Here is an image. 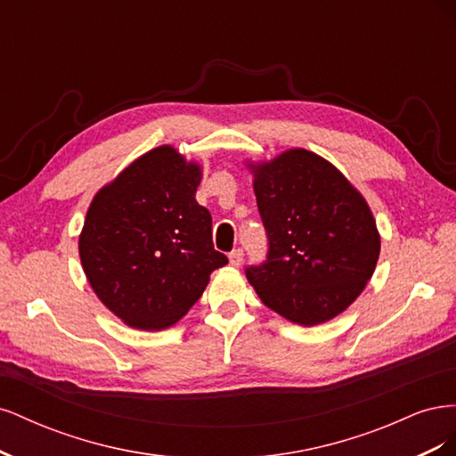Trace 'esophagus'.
I'll use <instances>...</instances> for the list:
<instances>
[{
    "label": "esophagus",
    "mask_w": 456,
    "mask_h": 456,
    "mask_svg": "<svg viewBox=\"0 0 456 456\" xmlns=\"http://www.w3.org/2000/svg\"><path fill=\"white\" fill-rule=\"evenodd\" d=\"M228 258H230V265H232V266L240 268V266L243 265V251H241V249H233V251L228 255Z\"/></svg>",
    "instance_id": "1"
}]
</instances>
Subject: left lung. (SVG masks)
Here are the masks:
<instances>
[{
    "instance_id": "8db88e82",
    "label": "left lung",
    "mask_w": 456,
    "mask_h": 456,
    "mask_svg": "<svg viewBox=\"0 0 456 456\" xmlns=\"http://www.w3.org/2000/svg\"><path fill=\"white\" fill-rule=\"evenodd\" d=\"M270 249L245 270L256 295L297 325L333 320L362 295L380 255L365 198L333 163L305 148L247 161Z\"/></svg>"
}]
</instances>
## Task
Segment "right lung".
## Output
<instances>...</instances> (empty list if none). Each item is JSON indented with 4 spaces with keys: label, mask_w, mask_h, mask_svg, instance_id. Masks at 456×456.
Wrapping results in <instances>:
<instances>
[{
    "label": "right lung",
    "mask_w": 456,
    "mask_h": 456,
    "mask_svg": "<svg viewBox=\"0 0 456 456\" xmlns=\"http://www.w3.org/2000/svg\"><path fill=\"white\" fill-rule=\"evenodd\" d=\"M201 167L176 148H151L96 191L79 258L102 305L141 330L175 325L228 265L215 251L211 215L196 201Z\"/></svg>",
    "instance_id": "add662e5"
}]
</instances>
